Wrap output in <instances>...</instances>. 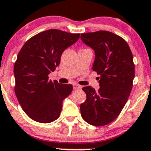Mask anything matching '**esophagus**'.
<instances>
[{
  "label": "esophagus",
  "instance_id": "obj_1",
  "mask_svg": "<svg viewBox=\"0 0 151 151\" xmlns=\"http://www.w3.org/2000/svg\"><path fill=\"white\" fill-rule=\"evenodd\" d=\"M81 88V86L79 85H78V84H74L73 85V89H80Z\"/></svg>",
  "mask_w": 151,
  "mask_h": 151
}]
</instances>
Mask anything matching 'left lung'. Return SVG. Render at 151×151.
Masks as SVG:
<instances>
[{"instance_id": "left-lung-1", "label": "left lung", "mask_w": 151, "mask_h": 151, "mask_svg": "<svg viewBox=\"0 0 151 151\" xmlns=\"http://www.w3.org/2000/svg\"><path fill=\"white\" fill-rule=\"evenodd\" d=\"M82 42L94 50L93 70L99 74L98 91L83 88L86 100L80 105L83 119L94 126L114 120L127 102L132 88L134 65L127 42L107 31L81 35Z\"/></svg>"}]
</instances>
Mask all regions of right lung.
I'll use <instances>...</instances> for the list:
<instances>
[{
  "label": "right lung",
  "mask_w": 151,
  "mask_h": 151,
  "mask_svg": "<svg viewBox=\"0 0 151 151\" xmlns=\"http://www.w3.org/2000/svg\"><path fill=\"white\" fill-rule=\"evenodd\" d=\"M80 34L50 29L32 37L22 47L14 68L15 93L25 113L33 120L50 123L60 115L63 100L71 84L48 80L60 62L65 50L78 40Z\"/></svg>",
  "instance_id": "right-lung-1"
}]
</instances>
